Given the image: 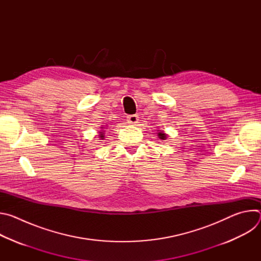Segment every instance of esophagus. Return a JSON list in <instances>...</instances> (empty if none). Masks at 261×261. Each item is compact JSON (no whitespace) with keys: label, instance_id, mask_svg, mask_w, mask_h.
<instances>
[{"label":"esophagus","instance_id":"obj_1","mask_svg":"<svg viewBox=\"0 0 261 261\" xmlns=\"http://www.w3.org/2000/svg\"><path fill=\"white\" fill-rule=\"evenodd\" d=\"M127 121L131 125H135L138 123V116L137 115H130L127 117Z\"/></svg>","mask_w":261,"mask_h":261}]
</instances>
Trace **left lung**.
Here are the masks:
<instances>
[{
	"label": "left lung",
	"mask_w": 261,
	"mask_h": 261,
	"mask_svg": "<svg viewBox=\"0 0 261 261\" xmlns=\"http://www.w3.org/2000/svg\"><path fill=\"white\" fill-rule=\"evenodd\" d=\"M158 136H159V138H161V139H165L166 138V134H164V133H162V132H159L158 133Z\"/></svg>",
	"instance_id": "obj_1"
}]
</instances>
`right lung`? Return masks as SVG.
I'll use <instances>...</instances> for the list:
<instances>
[{
	"mask_svg": "<svg viewBox=\"0 0 261 261\" xmlns=\"http://www.w3.org/2000/svg\"><path fill=\"white\" fill-rule=\"evenodd\" d=\"M100 137H101V139H103V138H104V135H103V132H100Z\"/></svg>",
	"mask_w": 261,
	"mask_h": 261,
	"instance_id": "right-lung-1",
	"label": "right lung"
}]
</instances>
